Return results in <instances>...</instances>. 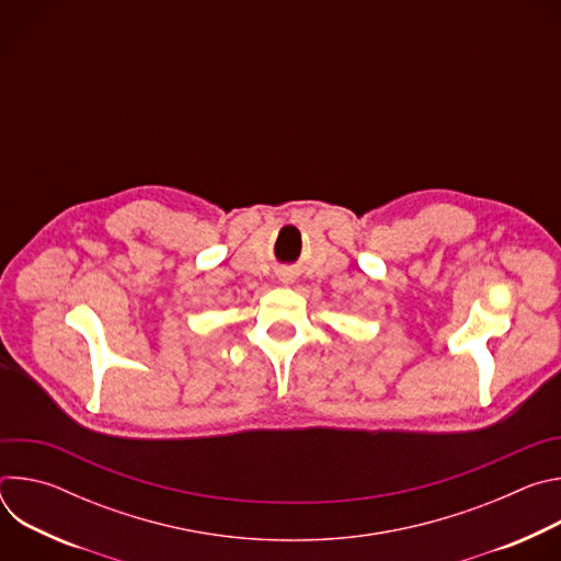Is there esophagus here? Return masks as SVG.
<instances>
[{"instance_id":"34e87169","label":"esophagus","mask_w":561,"mask_h":561,"mask_svg":"<svg viewBox=\"0 0 561 561\" xmlns=\"http://www.w3.org/2000/svg\"><path fill=\"white\" fill-rule=\"evenodd\" d=\"M279 282H282V284H286V286H288V284H293V277H290V275H288V273H284V275H279Z\"/></svg>"}]
</instances>
